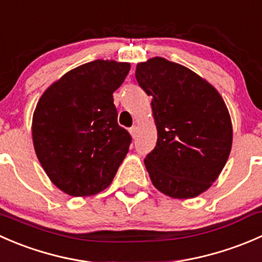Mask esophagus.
Instances as JSON below:
<instances>
[{"label": "esophagus", "instance_id": "obj_1", "mask_svg": "<svg viewBox=\"0 0 262 262\" xmlns=\"http://www.w3.org/2000/svg\"><path fill=\"white\" fill-rule=\"evenodd\" d=\"M129 132H130L132 137H133V138H136V137H137V132H138V128H137V126H132V128L129 129Z\"/></svg>", "mask_w": 262, "mask_h": 262}]
</instances>
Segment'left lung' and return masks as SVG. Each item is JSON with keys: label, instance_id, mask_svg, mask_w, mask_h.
I'll list each match as a JSON object with an SVG mask.
<instances>
[{"label": "left lung", "instance_id": "obj_1", "mask_svg": "<svg viewBox=\"0 0 262 262\" xmlns=\"http://www.w3.org/2000/svg\"><path fill=\"white\" fill-rule=\"evenodd\" d=\"M138 84L152 96L157 144L144 160L156 189L189 199L209 189L232 147V123L219 92L189 68L156 57L138 63Z\"/></svg>", "mask_w": 262, "mask_h": 262}]
</instances>
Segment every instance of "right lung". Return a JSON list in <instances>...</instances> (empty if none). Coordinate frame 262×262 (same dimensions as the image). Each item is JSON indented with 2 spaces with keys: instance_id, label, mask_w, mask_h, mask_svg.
<instances>
[{
  "instance_id": "right-lung-1",
  "label": "right lung",
  "mask_w": 262,
  "mask_h": 262,
  "mask_svg": "<svg viewBox=\"0 0 262 262\" xmlns=\"http://www.w3.org/2000/svg\"><path fill=\"white\" fill-rule=\"evenodd\" d=\"M129 63L97 59L70 71L47 89L33 116V143L53 184L87 196L112 184L132 137L118 124L113 92Z\"/></svg>"
}]
</instances>
